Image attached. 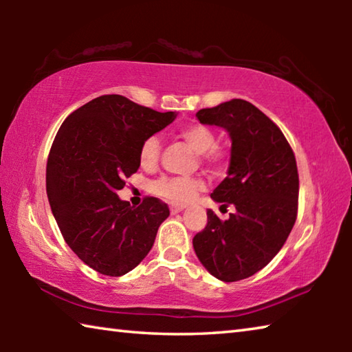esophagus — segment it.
Listing matches in <instances>:
<instances>
[{
  "label": "esophagus",
  "mask_w": 352,
  "mask_h": 352,
  "mask_svg": "<svg viewBox=\"0 0 352 352\" xmlns=\"http://www.w3.org/2000/svg\"><path fill=\"white\" fill-rule=\"evenodd\" d=\"M184 210V206H182V205H172L170 206V212L172 214H178V212H182Z\"/></svg>",
  "instance_id": "obj_1"
}]
</instances>
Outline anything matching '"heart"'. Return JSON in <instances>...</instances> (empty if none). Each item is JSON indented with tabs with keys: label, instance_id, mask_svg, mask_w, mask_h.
<instances>
[{
	"label": "heart",
	"instance_id": "obj_1",
	"mask_svg": "<svg viewBox=\"0 0 352 352\" xmlns=\"http://www.w3.org/2000/svg\"><path fill=\"white\" fill-rule=\"evenodd\" d=\"M180 136L201 153V160L212 169H220L225 164L226 155L216 146V135L204 124L192 122L180 130ZM162 155V141L158 136H147L140 147V164L142 169L152 170L157 168ZM205 189V182L200 177H162L152 183L153 194L168 200L172 205H186L195 195Z\"/></svg>",
	"mask_w": 352,
	"mask_h": 352
}]
</instances>
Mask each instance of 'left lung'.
<instances>
[{
  "instance_id": "1",
  "label": "left lung",
  "mask_w": 352,
  "mask_h": 352,
  "mask_svg": "<svg viewBox=\"0 0 352 352\" xmlns=\"http://www.w3.org/2000/svg\"><path fill=\"white\" fill-rule=\"evenodd\" d=\"M195 116L230 133L228 175L211 199L233 205L236 212L220 220L208 210V223L192 245L212 276L241 281L264 269L294 228L300 190L296 160L276 124L247 100L231 99Z\"/></svg>"
}]
</instances>
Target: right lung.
<instances>
[{"label": "right lung", "instance_id": "right-lung-1", "mask_svg": "<svg viewBox=\"0 0 352 352\" xmlns=\"http://www.w3.org/2000/svg\"><path fill=\"white\" fill-rule=\"evenodd\" d=\"M175 118V111L105 94L71 113L58 129L47 157V200L65 242L93 270L122 276L151 252L168 205L146 197L132 208L116 192L138 170L142 141Z\"/></svg>", "mask_w": 352, "mask_h": 352}]
</instances>
